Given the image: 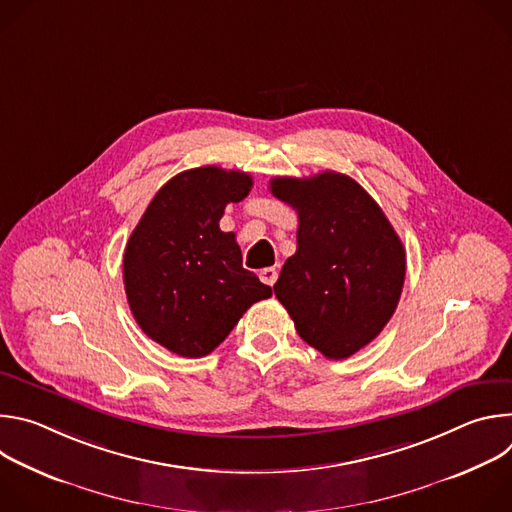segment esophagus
Wrapping results in <instances>:
<instances>
[{
	"label": "esophagus",
	"mask_w": 512,
	"mask_h": 512,
	"mask_svg": "<svg viewBox=\"0 0 512 512\" xmlns=\"http://www.w3.org/2000/svg\"><path fill=\"white\" fill-rule=\"evenodd\" d=\"M259 279L265 283V285H273L277 281V269L275 267H265L259 271Z\"/></svg>",
	"instance_id": "esophagus-1"
}]
</instances>
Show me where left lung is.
Returning <instances> with one entry per match:
<instances>
[{"mask_svg":"<svg viewBox=\"0 0 512 512\" xmlns=\"http://www.w3.org/2000/svg\"><path fill=\"white\" fill-rule=\"evenodd\" d=\"M271 194L298 212V249L273 291L304 342L332 360L367 346L391 320L405 249L381 206L338 172L273 178Z\"/></svg>","mask_w":512,"mask_h":512,"instance_id":"obj_1","label":"left lung"}]
</instances>
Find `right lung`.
I'll return each instance as SVG.
<instances>
[{
	"instance_id": "add662e5",
	"label": "right lung",
	"mask_w": 512,
	"mask_h": 512,
	"mask_svg": "<svg viewBox=\"0 0 512 512\" xmlns=\"http://www.w3.org/2000/svg\"><path fill=\"white\" fill-rule=\"evenodd\" d=\"M253 178L202 166L168 180L145 208L123 253V283L139 328L186 358L210 354L271 287L243 267L235 233L218 229Z\"/></svg>"
}]
</instances>
